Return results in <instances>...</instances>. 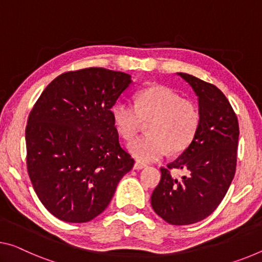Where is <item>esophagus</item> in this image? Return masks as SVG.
Masks as SVG:
<instances>
[{
    "label": "esophagus",
    "instance_id": "obj_1",
    "mask_svg": "<svg viewBox=\"0 0 262 262\" xmlns=\"http://www.w3.org/2000/svg\"><path fill=\"white\" fill-rule=\"evenodd\" d=\"M144 167H146V164L140 163V162H137V163H135V165H134L135 170H142V168H144Z\"/></svg>",
    "mask_w": 262,
    "mask_h": 262
}]
</instances>
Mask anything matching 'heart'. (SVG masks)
Masks as SVG:
<instances>
[{
    "label": "heart",
    "mask_w": 262,
    "mask_h": 262,
    "mask_svg": "<svg viewBox=\"0 0 262 262\" xmlns=\"http://www.w3.org/2000/svg\"><path fill=\"white\" fill-rule=\"evenodd\" d=\"M112 120L125 140L134 139L147 123L146 136L128 144V152L140 162H154L170 150L179 154L190 146L200 125V111L194 103L184 99L166 86L155 85L140 90L135 105L116 103Z\"/></svg>",
    "instance_id": "1"
}]
</instances>
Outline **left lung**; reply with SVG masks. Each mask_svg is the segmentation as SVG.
I'll use <instances>...</instances> for the list:
<instances>
[{
  "mask_svg": "<svg viewBox=\"0 0 262 262\" xmlns=\"http://www.w3.org/2000/svg\"><path fill=\"white\" fill-rule=\"evenodd\" d=\"M198 96L200 125L186 150L160 168L162 179L151 195L160 218L172 225H191L219 206L235 174L239 123L223 92L211 83L178 72ZM172 169L187 174L174 179Z\"/></svg>",
  "mask_w": 262,
  "mask_h": 262,
  "instance_id": "1",
  "label": "left lung"
}]
</instances>
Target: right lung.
<instances>
[{"instance_id":"right-lung-1","label":"right lung","mask_w":262,"mask_h":262,"mask_svg":"<svg viewBox=\"0 0 262 262\" xmlns=\"http://www.w3.org/2000/svg\"><path fill=\"white\" fill-rule=\"evenodd\" d=\"M131 83L130 75L104 68L64 72L35 103L26 127L28 174L44 207L59 220L96 218L134 167L111 115Z\"/></svg>"}]
</instances>
